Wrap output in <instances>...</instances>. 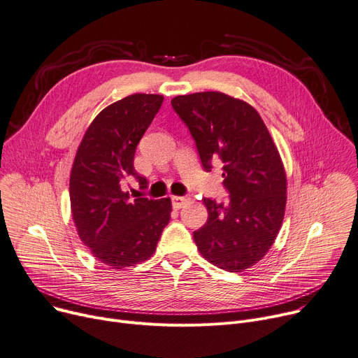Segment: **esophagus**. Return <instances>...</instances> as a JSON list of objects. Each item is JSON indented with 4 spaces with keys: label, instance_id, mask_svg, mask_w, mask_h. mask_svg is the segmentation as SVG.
I'll use <instances>...</instances> for the list:
<instances>
[{
    "label": "esophagus",
    "instance_id": "1",
    "mask_svg": "<svg viewBox=\"0 0 358 358\" xmlns=\"http://www.w3.org/2000/svg\"><path fill=\"white\" fill-rule=\"evenodd\" d=\"M188 201H189V197H187V196H173L171 197V203H173L174 208H181Z\"/></svg>",
    "mask_w": 358,
    "mask_h": 358
}]
</instances>
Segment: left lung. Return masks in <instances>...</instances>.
I'll return each mask as SVG.
<instances>
[{"mask_svg":"<svg viewBox=\"0 0 358 358\" xmlns=\"http://www.w3.org/2000/svg\"><path fill=\"white\" fill-rule=\"evenodd\" d=\"M206 171L223 164L226 203L203 199L208 219L193 233L199 252L227 272L249 269L273 245L287 204V176L273 139L249 103L220 92L176 96Z\"/></svg>","mask_w":358,"mask_h":358,"instance_id":"1","label":"left lung"}]
</instances>
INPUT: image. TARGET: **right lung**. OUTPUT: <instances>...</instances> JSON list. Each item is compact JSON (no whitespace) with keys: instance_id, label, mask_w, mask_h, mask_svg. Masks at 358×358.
<instances>
[{"instance_id":"obj_1","label":"right lung","mask_w":358,"mask_h":358,"mask_svg":"<svg viewBox=\"0 0 358 358\" xmlns=\"http://www.w3.org/2000/svg\"><path fill=\"white\" fill-rule=\"evenodd\" d=\"M161 94L135 93L105 108L87 128L70 173L71 216L83 245L103 265L134 266L151 257L170 222V199L131 200L122 184L134 177L136 145L162 105Z\"/></svg>"}]
</instances>
